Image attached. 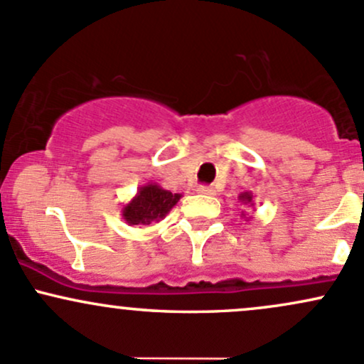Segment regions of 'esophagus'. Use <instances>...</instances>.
I'll return each instance as SVG.
<instances>
[{
	"label": "esophagus",
	"instance_id": "34e87169",
	"mask_svg": "<svg viewBox=\"0 0 364 364\" xmlns=\"http://www.w3.org/2000/svg\"><path fill=\"white\" fill-rule=\"evenodd\" d=\"M197 191L202 195H214L215 193V190L213 188V186H198Z\"/></svg>",
	"mask_w": 364,
	"mask_h": 364
}]
</instances>
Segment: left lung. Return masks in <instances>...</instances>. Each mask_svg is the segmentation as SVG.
<instances>
[{
	"label": "left lung",
	"mask_w": 364,
	"mask_h": 364,
	"mask_svg": "<svg viewBox=\"0 0 364 364\" xmlns=\"http://www.w3.org/2000/svg\"><path fill=\"white\" fill-rule=\"evenodd\" d=\"M238 202L243 203V205H249V207L254 205L252 191H243V193L238 195ZM242 215H243V218H245V213H242ZM249 219H252V218H249ZM249 219H247V221H249Z\"/></svg>",
	"instance_id": "1"
}]
</instances>
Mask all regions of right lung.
<instances>
[{
  "instance_id": "1",
  "label": "right lung",
  "mask_w": 364,
  "mask_h": 364,
  "mask_svg": "<svg viewBox=\"0 0 364 364\" xmlns=\"http://www.w3.org/2000/svg\"><path fill=\"white\" fill-rule=\"evenodd\" d=\"M181 197V193H171L157 183H146L139 186L138 193L122 207L121 215L129 226L150 225L154 221L159 223L169 214V210Z\"/></svg>"
}]
</instances>
